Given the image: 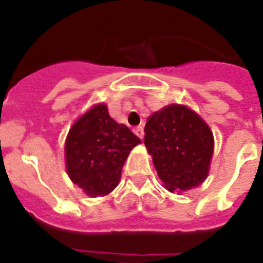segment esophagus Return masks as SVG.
<instances>
[{"mask_svg":"<svg viewBox=\"0 0 263 263\" xmlns=\"http://www.w3.org/2000/svg\"><path fill=\"white\" fill-rule=\"evenodd\" d=\"M134 132L137 135V136L140 137V139H143V137H144V129H143V127H141V126L136 127V128L134 129Z\"/></svg>","mask_w":263,"mask_h":263,"instance_id":"34e87169","label":"esophagus"}]
</instances>
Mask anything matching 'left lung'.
I'll return each instance as SVG.
<instances>
[{"label":"left lung","mask_w":263,"mask_h":263,"mask_svg":"<svg viewBox=\"0 0 263 263\" xmlns=\"http://www.w3.org/2000/svg\"><path fill=\"white\" fill-rule=\"evenodd\" d=\"M144 132V143L167 190H190L207 178L214 135L193 110L167 106L149 117Z\"/></svg>","instance_id":"obj_1"}]
</instances>
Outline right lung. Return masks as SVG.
<instances>
[{"instance_id": "1", "label": "right lung", "mask_w": 263, "mask_h": 263, "mask_svg": "<svg viewBox=\"0 0 263 263\" xmlns=\"http://www.w3.org/2000/svg\"><path fill=\"white\" fill-rule=\"evenodd\" d=\"M140 143L128 127L108 115L107 106H94L69 129L65 143L68 174L87 195H107L119 183L131 149Z\"/></svg>"}]
</instances>
